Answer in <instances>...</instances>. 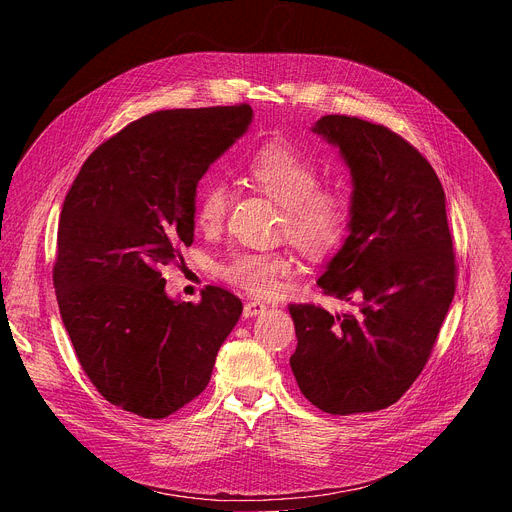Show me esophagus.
Returning <instances> with one entry per match:
<instances>
[{"mask_svg": "<svg viewBox=\"0 0 512 512\" xmlns=\"http://www.w3.org/2000/svg\"><path fill=\"white\" fill-rule=\"evenodd\" d=\"M263 312H265V304H261V302H247L243 306V316L245 318H253V316L263 314Z\"/></svg>", "mask_w": 512, "mask_h": 512, "instance_id": "obj_1", "label": "esophagus"}]
</instances>
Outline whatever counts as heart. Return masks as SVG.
Wrapping results in <instances>:
<instances>
[{"label": "heart", "instance_id": "heart-1", "mask_svg": "<svg viewBox=\"0 0 512 512\" xmlns=\"http://www.w3.org/2000/svg\"><path fill=\"white\" fill-rule=\"evenodd\" d=\"M243 180L281 206V233L308 257L336 253L348 235L350 200L338 188L320 186L318 166L285 141H269L241 164ZM231 192L221 182H204L194 200V223L218 233L227 223ZM294 269L281 251L241 249L216 267L218 275L253 296L275 294L281 279Z\"/></svg>", "mask_w": 512, "mask_h": 512}]
</instances>
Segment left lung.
I'll return each instance as SVG.
<instances>
[{
  "instance_id": "1",
  "label": "left lung",
  "mask_w": 512,
  "mask_h": 512,
  "mask_svg": "<svg viewBox=\"0 0 512 512\" xmlns=\"http://www.w3.org/2000/svg\"><path fill=\"white\" fill-rule=\"evenodd\" d=\"M314 131L338 145L354 182L350 235L318 285L358 312L291 304L289 364L318 409L379 411L423 371L456 294L446 194L431 164L385 125L324 115Z\"/></svg>"
}]
</instances>
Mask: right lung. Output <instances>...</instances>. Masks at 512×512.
<instances>
[{
    "mask_svg": "<svg viewBox=\"0 0 512 512\" xmlns=\"http://www.w3.org/2000/svg\"><path fill=\"white\" fill-rule=\"evenodd\" d=\"M251 117L247 103L145 115L99 145L64 198L52 269L64 328L97 391L139 417L196 399L241 318L218 285L198 304L170 300L162 267L184 265L198 180Z\"/></svg>",
    "mask_w": 512,
    "mask_h": 512,
    "instance_id": "add662e5",
    "label": "right lung"
}]
</instances>
